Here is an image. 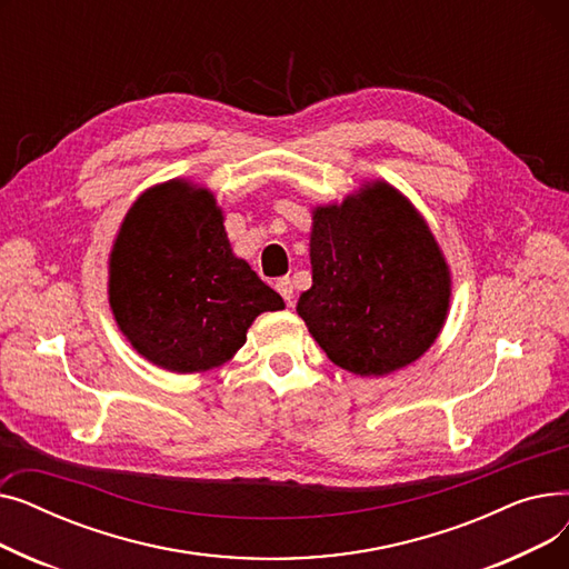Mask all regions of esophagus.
I'll use <instances>...</instances> for the list:
<instances>
[{"label":"esophagus","mask_w":569,"mask_h":569,"mask_svg":"<svg viewBox=\"0 0 569 569\" xmlns=\"http://www.w3.org/2000/svg\"><path fill=\"white\" fill-rule=\"evenodd\" d=\"M277 290H279V295L283 297L288 307H292V305H295V302H292V300H295V290H292V281H290L288 277L277 281Z\"/></svg>","instance_id":"esophagus-1"}]
</instances>
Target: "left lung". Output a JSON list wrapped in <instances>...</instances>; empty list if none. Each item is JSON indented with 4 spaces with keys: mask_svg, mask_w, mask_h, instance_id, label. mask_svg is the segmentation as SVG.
Listing matches in <instances>:
<instances>
[{
    "mask_svg": "<svg viewBox=\"0 0 569 569\" xmlns=\"http://www.w3.org/2000/svg\"><path fill=\"white\" fill-rule=\"evenodd\" d=\"M311 269L297 313L337 367L360 376L415 362L450 307V272L431 230L385 182L316 209Z\"/></svg>",
    "mask_w": 569,
    "mask_h": 569,
    "instance_id": "obj_1",
    "label": "left lung"
}]
</instances>
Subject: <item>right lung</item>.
<instances>
[{"label":"right lung","instance_id":"obj_1","mask_svg":"<svg viewBox=\"0 0 569 569\" xmlns=\"http://www.w3.org/2000/svg\"><path fill=\"white\" fill-rule=\"evenodd\" d=\"M110 307L149 362L193 373L230 360L256 316L286 305L232 256L214 196L168 182L142 193L119 228Z\"/></svg>","mask_w":569,"mask_h":569}]
</instances>
